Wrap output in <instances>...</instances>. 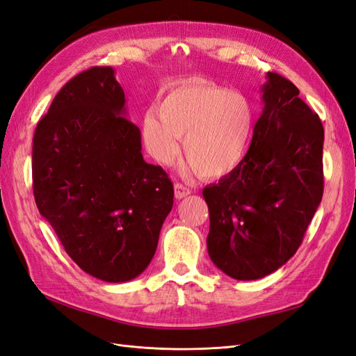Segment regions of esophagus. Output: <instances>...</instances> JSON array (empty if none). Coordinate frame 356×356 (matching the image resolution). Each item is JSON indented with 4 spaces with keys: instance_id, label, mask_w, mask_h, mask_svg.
Returning <instances> with one entry per match:
<instances>
[{
    "instance_id": "esophagus-1",
    "label": "esophagus",
    "mask_w": 356,
    "mask_h": 356,
    "mask_svg": "<svg viewBox=\"0 0 356 356\" xmlns=\"http://www.w3.org/2000/svg\"><path fill=\"white\" fill-rule=\"evenodd\" d=\"M174 190H175V199H184L186 196H188L190 195V188H187L186 186H182V184H175L174 186Z\"/></svg>"
}]
</instances>
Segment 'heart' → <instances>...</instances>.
Listing matches in <instances>:
<instances>
[{
    "label": "heart",
    "mask_w": 356,
    "mask_h": 356,
    "mask_svg": "<svg viewBox=\"0 0 356 356\" xmlns=\"http://www.w3.org/2000/svg\"><path fill=\"white\" fill-rule=\"evenodd\" d=\"M255 127L252 102L211 81L175 86L160 96L141 122L144 147L156 161L169 165L181 149L200 178H221L238 166Z\"/></svg>",
    "instance_id": "1"
}]
</instances>
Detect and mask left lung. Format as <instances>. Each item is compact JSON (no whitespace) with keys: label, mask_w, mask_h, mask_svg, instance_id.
I'll list each match as a JSON object with an SVG mask.
<instances>
[{"label":"left lung","mask_w":356,"mask_h":356,"mask_svg":"<svg viewBox=\"0 0 356 356\" xmlns=\"http://www.w3.org/2000/svg\"><path fill=\"white\" fill-rule=\"evenodd\" d=\"M261 86L263 113L246 156L203 188L209 209L208 254L238 281L273 273L296 254L322 200L324 127L276 72Z\"/></svg>","instance_id":"left-lung-1"}]
</instances>
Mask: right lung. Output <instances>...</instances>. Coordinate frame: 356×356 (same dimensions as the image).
Segmentation results:
<instances>
[{
  "label": "right lung",
  "instance_id": "right-lung-1",
  "mask_svg": "<svg viewBox=\"0 0 356 356\" xmlns=\"http://www.w3.org/2000/svg\"><path fill=\"white\" fill-rule=\"evenodd\" d=\"M114 74L93 67L55 96L32 139V182L40 213L74 263L118 284L153 260L174 186L144 160Z\"/></svg>",
  "mask_w": 356,
  "mask_h": 356
}]
</instances>
